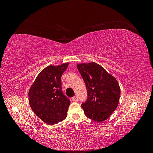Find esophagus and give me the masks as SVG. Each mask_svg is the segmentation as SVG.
<instances>
[{"label":"esophagus","mask_w":153,"mask_h":153,"mask_svg":"<svg viewBox=\"0 0 153 153\" xmlns=\"http://www.w3.org/2000/svg\"><path fill=\"white\" fill-rule=\"evenodd\" d=\"M72 100H73V101H78V97H77V96H73V98H72Z\"/></svg>","instance_id":"obj_1"}]
</instances>
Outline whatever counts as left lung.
I'll return each instance as SVG.
<instances>
[{
	"label": "left lung",
	"instance_id": "obj_1",
	"mask_svg": "<svg viewBox=\"0 0 153 153\" xmlns=\"http://www.w3.org/2000/svg\"><path fill=\"white\" fill-rule=\"evenodd\" d=\"M87 91V100L82 105L86 116L102 123L117 108L121 89L116 78L96 62L77 64Z\"/></svg>",
	"mask_w": 153,
	"mask_h": 153
}]
</instances>
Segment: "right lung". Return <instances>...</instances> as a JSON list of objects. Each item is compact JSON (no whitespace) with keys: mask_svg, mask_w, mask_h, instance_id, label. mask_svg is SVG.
I'll list each match as a JSON object with an SVG mask.
<instances>
[{"mask_svg":"<svg viewBox=\"0 0 153 153\" xmlns=\"http://www.w3.org/2000/svg\"><path fill=\"white\" fill-rule=\"evenodd\" d=\"M68 64L46 67L30 87L29 101L32 110L49 125L61 122L67 117L70 101L62 93L61 79Z\"/></svg>","mask_w":153,"mask_h":153,"instance_id":"right-lung-1","label":"right lung"}]
</instances>
